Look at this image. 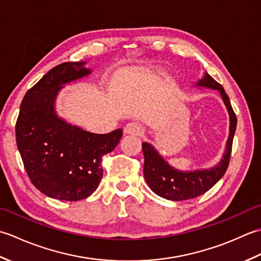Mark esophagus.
Wrapping results in <instances>:
<instances>
[{
	"mask_svg": "<svg viewBox=\"0 0 261 261\" xmlns=\"http://www.w3.org/2000/svg\"><path fill=\"white\" fill-rule=\"evenodd\" d=\"M124 134L125 135H134V136H140L143 132V127L141 124L136 123V122H131L124 126Z\"/></svg>",
	"mask_w": 261,
	"mask_h": 261,
	"instance_id": "esophagus-1",
	"label": "esophagus"
}]
</instances>
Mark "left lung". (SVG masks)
Returning <instances> with one entry per match:
<instances>
[{"label": "left lung", "mask_w": 261, "mask_h": 261, "mask_svg": "<svg viewBox=\"0 0 261 261\" xmlns=\"http://www.w3.org/2000/svg\"><path fill=\"white\" fill-rule=\"evenodd\" d=\"M194 86L211 88L220 93L229 113V136L220 162L211 168L197 170L184 171L175 168L168 164L167 160L159 153L151 143H142V151L145 156L143 175H145L147 184L158 196L169 199V201H186V199L197 197L206 193L222 178L229 166L232 141H233L237 127V116L232 110L229 96L226 95L224 88L214 81L206 71Z\"/></svg>", "instance_id": "1"}]
</instances>
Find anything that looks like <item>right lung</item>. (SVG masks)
<instances>
[{"instance_id": "right-lung-1", "label": "right lung", "mask_w": 261, "mask_h": 261, "mask_svg": "<svg viewBox=\"0 0 261 261\" xmlns=\"http://www.w3.org/2000/svg\"><path fill=\"white\" fill-rule=\"evenodd\" d=\"M87 62L50 69L25 93L15 124L16 146L31 182L48 197L80 201L96 191L101 160L118 146L122 130L97 135L60 118L57 96L67 84L92 74Z\"/></svg>"}]
</instances>
